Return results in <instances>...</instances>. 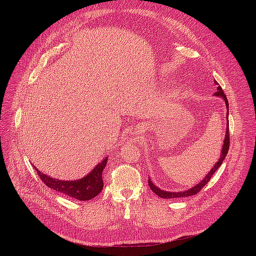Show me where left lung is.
Masks as SVG:
<instances>
[{"instance_id": "8db88e82", "label": "left lung", "mask_w": 256, "mask_h": 256, "mask_svg": "<svg viewBox=\"0 0 256 256\" xmlns=\"http://www.w3.org/2000/svg\"><path fill=\"white\" fill-rule=\"evenodd\" d=\"M214 84L216 85H218L216 83V81H214ZM214 96L216 97H220L222 98L225 103H226V108H227V128H226V134H225V138H224V144H223V147H222V151H221V154H220V158H218V160L216 161V163L214 165V167L208 171V173L206 175V177L200 181L198 184H196V186H194V188H190L188 190H184V192H165L163 190H160L158 188L153 182L152 180L149 178V186L150 188L160 198H184V196H194L206 184L210 181V177L214 175V173L216 172V170L220 167L223 163V161L225 160L227 154H228V150H229V147H230V136H229V103H228V99L226 97V95L224 94V91L222 90L221 86H218L216 88V92L214 94Z\"/></svg>"}]
</instances>
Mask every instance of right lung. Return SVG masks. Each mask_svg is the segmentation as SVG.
<instances>
[{"instance_id":"obj_1","label":"right lung","mask_w":256,"mask_h":256,"mask_svg":"<svg viewBox=\"0 0 256 256\" xmlns=\"http://www.w3.org/2000/svg\"><path fill=\"white\" fill-rule=\"evenodd\" d=\"M107 159L108 157L104 158L90 173L78 180H60L40 172L35 166L34 168L44 184L50 188L78 200H89L98 196L103 188L102 172Z\"/></svg>"}]
</instances>
